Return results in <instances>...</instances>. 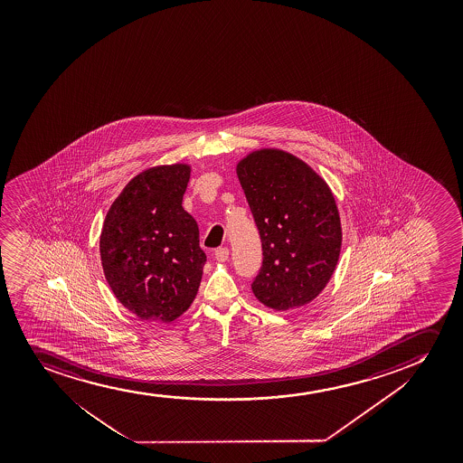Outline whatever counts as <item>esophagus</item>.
Here are the masks:
<instances>
[{"instance_id":"obj_1","label":"esophagus","mask_w":463,"mask_h":463,"mask_svg":"<svg viewBox=\"0 0 463 463\" xmlns=\"http://www.w3.org/2000/svg\"><path fill=\"white\" fill-rule=\"evenodd\" d=\"M230 251L227 247H221L218 250L214 251V258L219 260V262H225V260H229Z\"/></svg>"}]
</instances>
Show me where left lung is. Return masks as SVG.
Segmentation results:
<instances>
[{
  "label": "left lung",
  "mask_w": 463,
  "mask_h": 463,
  "mask_svg": "<svg viewBox=\"0 0 463 463\" xmlns=\"http://www.w3.org/2000/svg\"><path fill=\"white\" fill-rule=\"evenodd\" d=\"M262 242V267L251 284L273 310L314 301L340 258V213L325 179L297 156L251 151L236 165Z\"/></svg>",
  "instance_id": "1"
}]
</instances>
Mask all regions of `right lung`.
<instances>
[{
  "label": "right lung",
  "mask_w": 463,
  "mask_h": 463,
  "mask_svg": "<svg viewBox=\"0 0 463 463\" xmlns=\"http://www.w3.org/2000/svg\"><path fill=\"white\" fill-rule=\"evenodd\" d=\"M188 164L151 166L134 175L101 227L103 273L118 303L144 321L171 323L190 307L207 256L182 199Z\"/></svg>",
  "instance_id": "right-lung-1"
}]
</instances>
